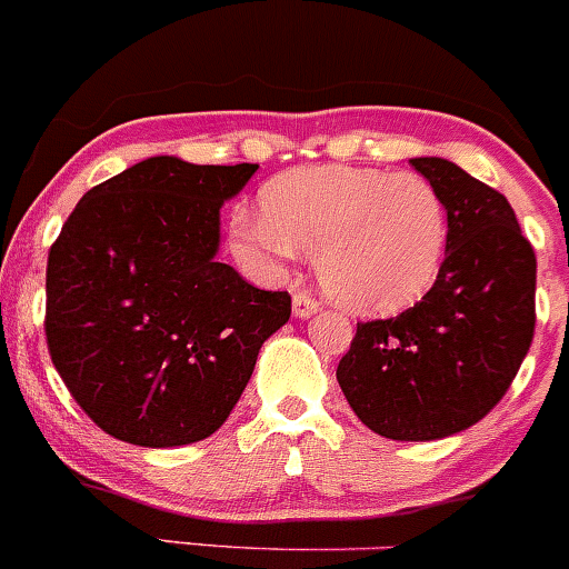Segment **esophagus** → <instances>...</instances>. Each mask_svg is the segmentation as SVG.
Segmentation results:
<instances>
[{
    "mask_svg": "<svg viewBox=\"0 0 569 569\" xmlns=\"http://www.w3.org/2000/svg\"><path fill=\"white\" fill-rule=\"evenodd\" d=\"M291 311H295L297 319H308L319 311V302L308 291H295V297H291Z\"/></svg>",
    "mask_w": 569,
    "mask_h": 569,
    "instance_id": "34e87169",
    "label": "esophagus"
}]
</instances>
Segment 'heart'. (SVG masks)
I'll return each mask as SVG.
<instances>
[{"label":"heart","instance_id":"heart-1","mask_svg":"<svg viewBox=\"0 0 569 569\" xmlns=\"http://www.w3.org/2000/svg\"><path fill=\"white\" fill-rule=\"evenodd\" d=\"M261 217L230 219V252L250 274L280 278L297 250L313 252L336 306L389 317L422 300L442 272L450 217L417 172L302 167L263 183Z\"/></svg>","mask_w":569,"mask_h":569}]
</instances>
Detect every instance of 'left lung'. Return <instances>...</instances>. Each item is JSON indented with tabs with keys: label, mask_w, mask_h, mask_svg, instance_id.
<instances>
[{
	"label": "left lung",
	"mask_w": 569,
	"mask_h": 569,
	"mask_svg": "<svg viewBox=\"0 0 569 569\" xmlns=\"http://www.w3.org/2000/svg\"><path fill=\"white\" fill-rule=\"evenodd\" d=\"M445 197L450 239L431 291L361 322L336 380L369 431L433 442L467 431L509 391L533 339L537 256L500 191L445 158H411Z\"/></svg>",
	"instance_id": "left-lung-1"
}]
</instances>
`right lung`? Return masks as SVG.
Instances as JSON below:
<instances>
[{
  "mask_svg": "<svg viewBox=\"0 0 569 569\" xmlns=\"http://www.w3.org/2000/svg\"><path fill=\"white\" fill-rule=\"evenodd\" d=\"M256 169L147 158L66 219L47 263L49 356L110 437L138 448L208 439L289 322V291L256 289L217 261L219 211Z\"/></svg>",
  "mask_w": 569,
  "mask_h": 569,
  "instance_id": "obj_1",
  "label": "right lung"
}]
</instances>
